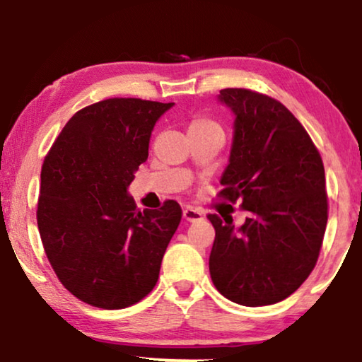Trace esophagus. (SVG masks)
<instances>
[{
  "mask_svg": "<svg viewBox=\"0 0 362 362\" xmlns=\"http://www.w3.org/2000/svg\"><path fill=\"white\" fill-rule=\"evenodd\" d=\"M182 219H185L186 222L201 221L202 219V212L194 209V207H186V209H182Z\"/></svg>",
  "mask_w": 362,
  "mask_h": 362,
  "instance_id": "34e87169",
  "label": "esophagus"
}]
</instances>
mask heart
<instances>
[{
  "label": "heart",
  "instance_id": "heart-1",
  "mask_svg": "<svg viewBox=\"0 0 362 362\" xmlns=\"http://www.w3.org/2000/svg\"><path fill=\"white\" fill-rule=\"evenodd\" d=\"M206 128H219L214 122L207 120V118H196L191 122L189 130H206Z\"/></svg>",
  "mask_w": 362,
  "mask_h": 362
}]
</instances>
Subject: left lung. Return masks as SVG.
Segmentation results:
<instances>
[{
    "mask_svg": "<svg viewBox=\"0 0 362 362\" xmlns=\"http://www.w3.org/2000/svg\"><path fill=\"white\" fill-rule=\"evenodd\" d=\"M234 113L229 165L219 194L242 201V226L209 214L216 239L212 284L244 306L274 305L300 288L315 269L328 222L325 168L288 108L247 88L217 95Z\"/></svg>",
    "mask_w": 362,
    "mask_h": 362,
    "instance_id": "1",
    "label": "left lung"
}]
</instances>
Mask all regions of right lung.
<instances>
[{
  "label": "right lung",
  "instance_id": "add662e5",
  "mask_svg": "<svg viewBox=\"0 0 362 362\" xmlns=\"http://www.w3.org/2000/svg\"><path fill=\"white\" fill-rule=\"evenodd\" d=\"M175 103L108 98L78 110L44 160L37 227L61 284L103 310L135 305L156 285L181 221L166 201L140 211L128 194L151 132Z\"/></svg>",
  "mask_w": 362,
  "mask_h": 362
}]
</instances>
